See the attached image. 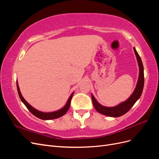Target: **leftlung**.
<instances>
[{
  "mask_svg": "<svg viewBox=\"0 0 159 159\" xmlns=\"http://www.w3.org/2000/svg\"><path fill=\"white\" fill-rule=\"evenodd\" d=\"M133 50L134 52V54L136 55L137 60L138 61V65L139 67V76L135 89H134V92L131 95V97H130L127 100H126L125 102L120 103L119 105H117V106L113 107H104L103 105H100L97 101H96V99L93 97V95L91 94V99H92L93 106L96 111H98L99 113H102L104 115H107V116L109 117H113L122 116V115L127 113L133 106L134 104L136 103L137 101L140 98L144 87V68L140 56H139V54L134 48H133Z\"/></svg>",
  "mask_w": 159,
  "mask_h": 159,
  "instance_id": "obj_1",
  "label": "left lung"
}]
</instances>
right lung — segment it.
<instances>
[{"label":"right lung","instance_id":"add662e5","mask_svg":"<svg viewBox=\"0 0 159 159\" xmlns=\"http://www.w3.org/2000/svg\"><path fill=\"white\" fill-rule=\"evenodd\" d=\"M16 86H17V90H18V95L20 97V99L22 102H23V103L25 105V106L27 107V109L30 111L31 112V113H32L34 116H36V117L43 119V120H50V119H57L59 118L61 116H63L64 115H65L66 113V112L68 111L70 106V103H71V99L72 98V96L74 95V93H72L70 97L69 98L68 102H67L66 105L65 106L61 108V109L56 111L54 112H51V113H44V112H41L39 111L36 110V109H34V107H32L31 105L28 103L24 99V98L22 97V95H21V93L20 91V89H19L18 83L16 82Z\"/></svg>","mask_w":159,"mask_h":159}]
</instances>
